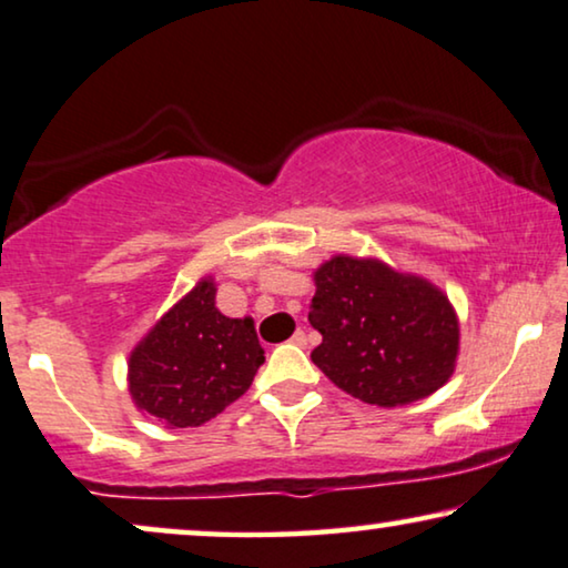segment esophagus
I'll return each mask as SVG.
<instances>
[{
  "mask_svg": "<svg viewBox=\"0 0 568 568\" xmlns=\"http://www.w3.org/2000/svg\"><path fill=\"white\" fill-rule=\"evenodd\" d=\"M291 343H293V345H298V347H306V345H308V339H306V332H304V329H296V332H293Z\"/></svg>",
  "mask_w": 568,
  "mask_h": 568,
  "instance_id": "1",
  "label": "esophagus"
}]
</instances>
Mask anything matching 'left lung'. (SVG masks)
I'll use <instances>...</instances> for the list:
<instances>
[{"mask_svg": "<svg viewBox=\"0 0 568 568\" xmlns=\"http://www.w3.org/2000/svg\"><path fill=\"white\" fill-rule=\"evenodd\" d=\"M312 361L347 395L395 407L434 395L455 372L459 324L426 280L376 260L335 256L316 270Z\"/></svg>", "mask_w": 568, "mask_h": 568, "instance_id": "left-lung-1", "label": "left lung"}]
</instances>
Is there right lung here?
Masks as SVG:
<instances>
[{
  "label": "right lung",
  "mask_w": 568,
  "mask_h": 568,
  "mask_svg": "<svg viewBox=\"0 0 568 568\" xmlns=\"http://www.w3.org/2000/svg\"><path fill=\"white\" fill-rule=\"evenodd\" d=\"M262 363L254 322L217 312L215 285L202 280L134 347L130 392L165 426H202L252 387Z\"/></svg>",
  "instance_id": "right-lung-1"
}]
</instances>
